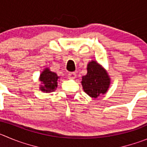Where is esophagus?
Returning <instances> with one entry per match:
<instances>
[{
  "label": "esophagus",
  "instance_id": "1",
  "mask_svg": "<svg viewBox=\"0 0 147 147\" xmlns=\"http://www.w3.org/2000/svg\"><path fill=\"white\" fill-rule=\"evenodd\" d=\"M68 78H69V79H75V78H76V73H75V72H69V73L68 74Z\"/></svg>",
  "mask_w": 147,
  "mask_h": 147
}]
</instances>
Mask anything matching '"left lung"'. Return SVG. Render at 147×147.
Returning <instances> with one entry per match:
<instances>
[{"label": "left lung", "instance_id": "1", "mask_svg": "<svg viewBox=\"0 0 147 147\" xmlns=\"http://www.w3.org/2000/svg\"><path fill=\"white\" fill-rule=\"evenodd\" d=\"M87 75L82 77V86L85 92L92 98L105 94L110 85L107 72L96 61H91L87 66Z\"/></svg>", "mask_w": 147, "mask_h": 147}]
</instances>
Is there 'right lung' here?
<instances>
[{
	"instance_id": "obj_1",
	"label": "right lung",
	"mask_w": 147,
	"mask_h": 147,
	"mask_svg": "<svg viewBox=\"0 0 147 147\" xmlns=\"http://www.w3.org/2000/svg\"><path fill=\"white\" fill-rule=\"evenodd\" d=\"M59 78V77L57 73L51 72L49 68H46L40 74L39 78L42 84L40 87L41 91L46 93L54 91L57 87V80Z\"/></svg>"
}]
</instances>
